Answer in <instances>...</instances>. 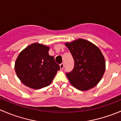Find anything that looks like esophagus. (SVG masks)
Wrapping results in <instances>:
<instances>
[{"label": "esophagus", "mask_w": 121, "mask_h": 121, "mask_svg": "<svg viewBox=\"0 0 121 121\" xmlns=\"http://www.w3.org/2000/svg\"><path fill=\"white\" fill-rule=\"evenodd\" d=\"M64 63H61L60 64V69H63V68H64Z\"/></svg>", "instance_id": "34e87169"}]
</instances>
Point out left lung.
I'll list each match as a JSON object with an SVG mask.
<instances>
[{
    "label": "left lung",
    "instance_id": "obj_1",
    "mask_svg": "<svg viewBox=\"0 0 121 121\" xmlns=\"http://www.w3.org/2000/svg\"><path fill=\"white\" fill-rule=\"evenodd\" d=\"M74 61V68L66 73L70 83L77 89L85 91L95 86L105 69V61L101 50L84 39L66 43Z\"/></svg>",
    "mask_w": 121,
    "mask_h": 121
}]
</instances>
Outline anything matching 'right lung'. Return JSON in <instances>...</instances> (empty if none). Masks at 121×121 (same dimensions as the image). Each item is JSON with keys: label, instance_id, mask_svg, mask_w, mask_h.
<instances>
[{"label": "right lung", "instance_id": "1", "mask_svg": "<svg viewBox=\"0 0 121 121\" xmlns=\"http://www.w3.org/2000/svg\"><path fill=\"white\" fill-rule=\"evenodd\" d=\"M48 47L34 43L19 54L15 63V71L24 85L40 89L52 82L60 67L54 57L48 54Z\"/></svg>", "mask_w": 121, "mask_h": 121}]
</instances>
